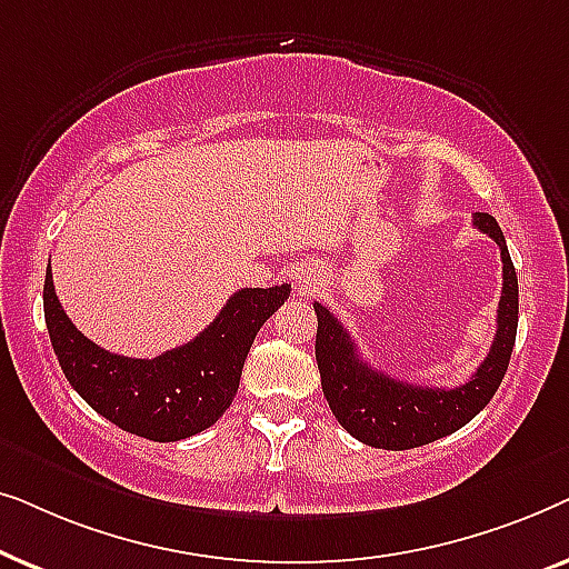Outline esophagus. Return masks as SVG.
Returning <instances> with one entry per match:
<instances>
[{
    "mask_svg": "<svg viewBox=\"0 0 569 569\" xmlns=\"http://www.w3.org/2000/svg\"><path fill=\"white\" fill-rule=\"evenodd\" d=\"M295 284H298V292H310L318 284V279L313 271H300V274L295 277Z\"/></svg>",
    "mask_w": 569,
    "mask_h": 569,
    "instance_id": "obj_1",
    "label": "esophagus"
}]
</instances>
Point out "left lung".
Here are the masks:
<instances>
[{
  "label": "left lung",
  "instance_id": "obj_1",
  "mask_svg": "<svg viewBox=\"0 0 569 569\" xmlns=\"http://www.w3.org/2000/svg\"><path fill=\"white\" fill-rule=\"evenodd\" d=\"M473 224L500 246L502 298L492 349L469 383L430 388L378 372L362 360L339 318H333L321 302H313L318 316L316 362L321 370L323 396L339 425L365 446L409 450L446 438L471 422L502 383L518 331V277L495 217L477 212Z\"/></svg>",
  "mask_w": 569,
  "mask_h": 569
}]
</instances>
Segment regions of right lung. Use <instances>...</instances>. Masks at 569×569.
<instances>
[{"label":"right lung","instance_id":"right-lung-1","mask_svg":"<svg viewBox=\"0 0 569 569\" xmlns=\"http://www.w3.org/2000/svg\"><path fill=\"white\" fill-rule=\"evenodd\" d=\"M290 298V284L243 287L220 316L191 339L154 360L106 352L74 329L46 269L43 313L51 347L77 393L121 430L154 442H176L212 427L238 393L256 333Z\"/></svg>","mask_w":569,"mask_h":569}]
</instances>
